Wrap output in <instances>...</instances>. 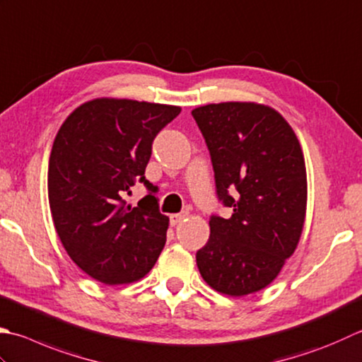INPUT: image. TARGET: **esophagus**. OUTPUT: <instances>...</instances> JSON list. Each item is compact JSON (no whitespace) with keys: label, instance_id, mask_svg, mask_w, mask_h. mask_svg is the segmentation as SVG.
Returning <instances> with one entry per match:
<instances>
[{"label":"esophagus","instance_id":"esophagus-1","mask_svg":"<svg viewBox=\"0 0 362 362\" xmlns=\"http://www.w3.org/2000/svg\"><path fill=\"white\" fill-rule=\"evenodd\" d=\"M187 216H188V214H185V211H183V214H173L171 216H169V221H171V226H177L182 221V219H185Z\"/></svg>","mask_w":362,"mask_h":362}]
</instances>
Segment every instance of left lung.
<instances>
[{"mask_svg":"<svg viewBox=\"0 0 362 362\" xmlns=\"http://www.w3.org/2000/svg\"><path fill=\"white\" fill-rule=\"evenodd\" d=\"M191 115L210 151L216 194L232 209L230 218H210L197 268L219 293L259 292L281 273L303 232L308 177L300 141L262 103H210Z\"/></svg>","mask_w":362,"mask_h":362,"instance_id":"left-lung-1","label":"left lung"}]
</instances>
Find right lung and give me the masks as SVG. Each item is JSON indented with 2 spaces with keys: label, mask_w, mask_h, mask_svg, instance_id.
<instances>
[{
  "label": "right lung",
  "mask_w": 362,
  "mask_h": 362,
  "mask_svg": "<svg viewBox=\"0 0 362 362\" xmlns=\"http://www.w3.org/2000/svg\"><path fill=\"white\" fill-rule=\"evenodd\" d=\"M180 106L94 98L78 106L56 134L48 163L54 229L75 264L108 286L130 284L152 270L166 243L157 187L144 173L157 133ZM136 180L151 191L136 208L123 199Z\"/></svg>",
  "instance_id": "right-lung-1"
}]
</instances>
